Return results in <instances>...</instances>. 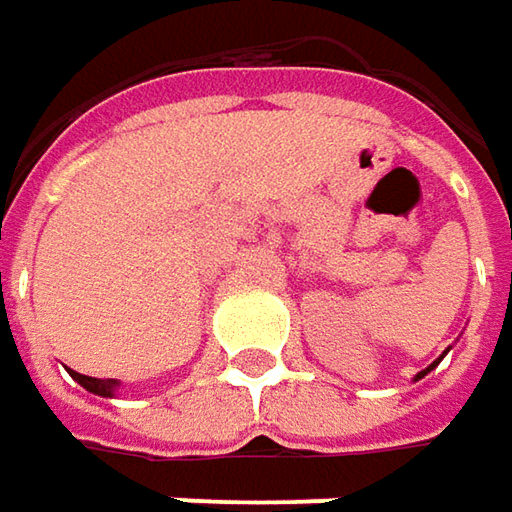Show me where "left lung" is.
Masks as SVG:
<instances>
[{
  "label": "left lung",
  "instance_id": "obj_1",
  "mask_svg": "<svg viewBox=\"0 0 512 512\" xmlns=\"http://www.w3.org/2000/svg\"><path fill=\"white\" fill-rule=\"evenodd\" d=\"M440 358H443V356H440ZM440 358H437V361H434V364H440ZM434 364H431V367H434ZM431 367H429V370H431ZM429 370H423V373H420V375H417V378H423V375H426V373H429Z\"/></svg>",
  "mask_w": 512,
  "mask_h": 512
}]
</instances>
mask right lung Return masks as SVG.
<instances>
[{
    "label": "right lung",
    "instance_id": "add662e5",
    "mask_svg": "<svg viewBox=\"0 0 512 512\" xmlns=\"http://www.w3.org/2000/svg\"><path fill=\"white\" fill-rule=\"evenodd\" d=\"M72 378L81 384V387H86L89 392H95V395H103V398H111L114 395V389H117V381L114 378H92V375H81L72 370Z\"/></svg>",
    "mask_w": 512,
    "mask_h": 512
}]
</instances>
